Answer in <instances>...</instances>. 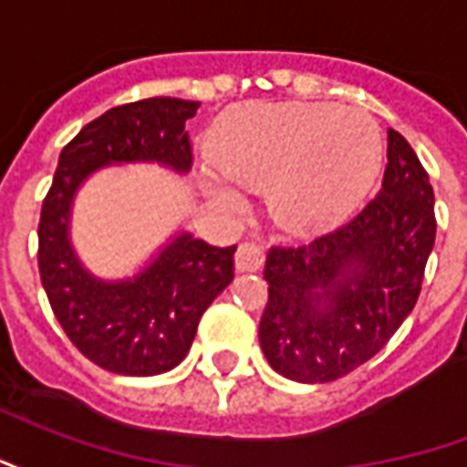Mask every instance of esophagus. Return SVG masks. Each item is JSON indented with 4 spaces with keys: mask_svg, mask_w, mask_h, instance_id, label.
Returning <instances> with one entry per match:
<instances>
[{
    "mask_svg": "<svg viewBox=\"0 0 467 467\" xmlns=\"http://www.w3.org/2000/svg\"><path fill=\"white\" fill-rule=\"evenodd\" d=\"M265 263V253L253 243H243L234 253V267L237 273H257Z\"/></svg>",
    "mask_w": 467,
    "mask_h": 467,
    "instance_id": "esophagus-1",
    "label": "esophagus"
}]
</instances>
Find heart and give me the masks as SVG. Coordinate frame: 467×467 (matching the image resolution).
<instances>
[{
    "label": "heart",
    "mask_w": 467,
    "mask_h": 467,
    "mask_svg": "<svg viewBox=\"0 0 467 467\" xmlns=\"http://www.w3.org/2000/svg\"><path fill=\"white\" fill-rule=\"evenodd\" d=\"M217 170L250 190L270 187V207L290 233H315L343 217L370 184L378 130L360 109L317 102L253 105L227 115L210 137ZM223 177H207L214 202L240 207Z\"/></svg>",
    "instance_id": "obj_1"
}]
</instances>
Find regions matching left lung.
<instances>
[{
    "mask_svg": "<svg viewBox=\"0 0 467 467\" xmlns=\"http://www.w3.org/2000/svg\"><path fill=\"white\" fill-rule=\"evenodd\" d=\"M435 197L408 140L388 130L380 192L333 233L265 260L260 348L285 378L333 382L380 352L420 295Z\"/></svg>",
    "mask_w": 467,
    "mask_h": 467,
    "instance_id": "left-lung-1",
    "label": "left lung"
}]
</instances>
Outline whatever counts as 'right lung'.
<instances>
[{
    "mask_svg": "<svg viewBox=\"0 0 467 467\" xmlns=\"http://www.w3.org/2000/svg\"><path fill=\"white\" fill-rule=\"evenodd\" d=\"M200 102L150 97L85 124L59 154L39 217V277L55 317L87 360L117 375H160L190 352L202 313L234 277V250L180 233L142 273L107 283L87 273L69 243L79 184L107 164L192 167L184 122Z\"/></svg>",
    "mask_w": 467,
    "mask_h": 467,
    "instance_id": "1",
    "label": "right lung"
}]
</instances>
